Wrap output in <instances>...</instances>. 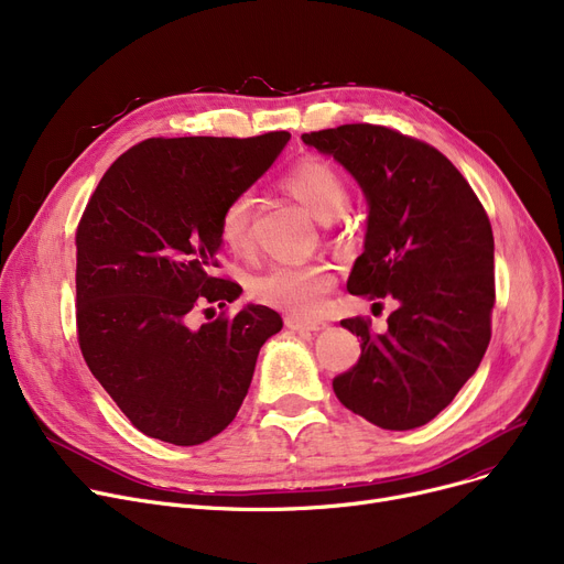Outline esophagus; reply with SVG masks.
<instances>
[{
  "label": "esophagus",
  "instance_id": "1",
  "mask_svg": "<svg viewBox=\"0 0 564 564\" xmlns=\"http://www.w3.org/2000/svg\"><path fill=\"white\" fill-rule=\"evenodd\" d=\"M285 327L292 329V332H322V329H327L329 324L324 322V319H300V317H294V315H288L285 317Z\"/></svg>",
  "mask_w": 564,
  "mask_h": 564
}]
</instances>
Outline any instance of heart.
I'll list each match as a JSON object with an SVG mask.
<instances>
[{
    "label": "heart",
    "instance_id": "b5f03b06",
    "mask_svg": "<svg viewBox=\"0 0 564 564\" xmlns=\"http://www.w3.org/2000/svg\"><path fill=\"white\" fill-rule=\"evenodd\" d=\"M281 185L322 224L336 219L345 210L347 185L338 169L322 158L308 155L294 162L285 171ZM251 205L249 194H237L221 210L219 240L232 256H249L253 249ZM336 283L338 274L334 264L324 260L281 262L251 276L249 294L256 302L281 308L294 317H313Z\"/></svg>",
    "mask_w": 564,
    "mask_h": 564
}]
</instances>
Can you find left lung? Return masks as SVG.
Instances as JSON below:
<instances>
[{
  "mask_svg": "<svg viewBox=\"0 0 564 564\" xmlns=\"http://www.w3.org/2000/svg\"><path fill=\"white\" fill-rule=\"evenodd\" d=\"M302 139L357 177L370 205L347 290L395 302L383 334L361 315L340 322L361 338V357L334 377V393L381 430L421 427L455 400L491 338L489 217L455 164L421 139L370 123Z\"/></svg>",
  "mask_w": 564,
  "mask_h": 564,
  "instance_id": "left-lung-1",
  "label": "left lung"
}]
</instances>
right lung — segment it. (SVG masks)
Segmentation results:
<instances>
[{
  "mask_svg": "<svg viewBox=\"0 0 564 564\" xmlns=\"http://www.w3.org/2000/svg\"><path fill=\"white\" fill-rule=\"evenodd\" d=\"M288 139H145L107 169L86 203L75 232L79 349L145 436L198 446L224 432L262 343L283 327L276 311L253 304L200 327L192 317L240 297V285L215 274L219 217Z\"/></svg>",
  "mask_w": 564,
  "mask_h": 564,
  "instance_id": "add662e5",
  "label": "right lung"
}]
</instances>
